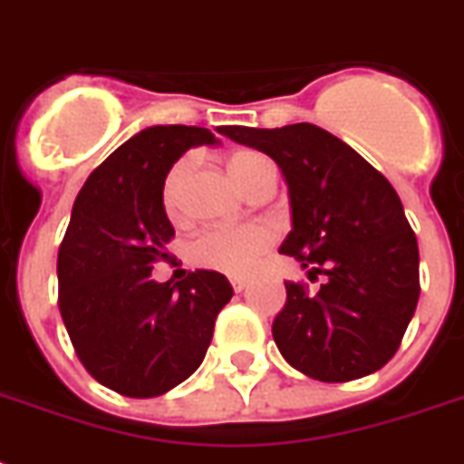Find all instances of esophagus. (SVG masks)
Listing matches in <instances>:
<instances>
[{
  "instance_id": "1",
  "label": "esophagus",
  "mask_w": 464,
  "mask_h": 464,
  "mask_svg": "<svg viewBox=\"0 0 464 464\" xmlns=\"http://www.w3.org/2000/svg\"><path fill=\"white\" fill-rule=\"evenodd\" d=\"M231 286H233V291H246L247 286H250V282H247V279H243V276H233L231 279Z\"/></svg>"
}]
</instances>
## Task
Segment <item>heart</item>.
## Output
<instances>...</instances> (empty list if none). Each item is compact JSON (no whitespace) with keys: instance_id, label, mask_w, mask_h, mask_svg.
Returning <instances> with one entry per match:
<instances>
[{"instance_id":"1","label":"heart","mask_w":464,"mask_h":464,"mask_svg":"<svg viewBox=\"0 0 464 464\" xmlns=\"http://www.w3.org/2000/svg\"><path fill=\"white\" fill-rule=\"evenodd\" d=\"M189 166L192 160L180 159L173 163L163 180V209H166L170 221H180L185 217V182H188ZM272 166L262 154L255 151H238L228 160L233 178L247 192L255 178L260 175L262 168ZM275 243V231L267 224H243V226H217L209 231L199 233L192 246H189V257L197 267L214 269L228 276H246L260 265L262 255L267 253Z\"/></svg>"}]
</instances>
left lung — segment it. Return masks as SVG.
<instances>
[{
  "label": "left lung",
  "mask_w": 464,
  "mask_h": 464,
  "mask_svg": "<svg viewBox=\"0 0 464 464\" xmlns=\"http://www.w3.org/2000/svg\"><path fill=\"white\" fill-rule=\"evenodd\" d=\"M282 168L291 233L279 247L327 282L286 284L272 334L291 366L323 382H346L388 363L419 301V246L388 178L310 122L257 130L224 127Z\"/></svg>",
  "instance_id": "1"
}]
</instances>
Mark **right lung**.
Returning <instances> with one entry per match:
<instances>
[{
  "label": "right lung",
  "instance_id": "right-lung-1",
  "mask_svg": "<svg viewBox=\"0 0 464 464\" xmlns=\"http://www.w3.org/2000/svg\"><path fill=\"white\" fill-rule=\"evenodd\" d=\"M217 141L204 127H147L76 197L57 255L60 313L83 368L120 395L156 397L188 381L233 296L211 269L175 284L151 279L175 236L160 197L168 170L188 149Z\"/></svg>",
  "mask_w": 464,
  "mask_h": 464
}]
</instances>
